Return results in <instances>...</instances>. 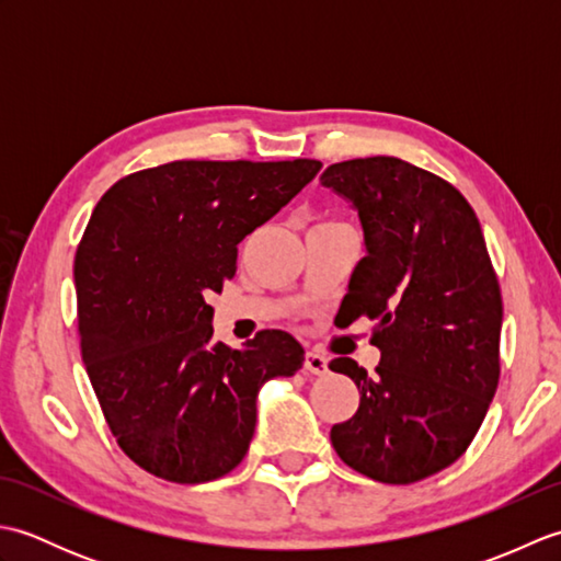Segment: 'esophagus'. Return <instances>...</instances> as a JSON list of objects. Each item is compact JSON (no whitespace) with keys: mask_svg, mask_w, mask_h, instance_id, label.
<instances>
[{"mask_svg":"<svg viewBox=\"0 0 561 561\" xmlns=\"http://www.w3.org/2000/svg\"><path fill=\"white\" fill-rule=\"evenodd\" d=\"M304 368H306V374H311V376H325L328 374V356L320 354L318 350H311L306 354Z\"/></svg>","mask_w":561,"mask_h":561,"instance_id":"obj_1","label":"esophagus"}]
</instances>
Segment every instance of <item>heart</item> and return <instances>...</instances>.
<instances>
[{
	"mask_svg": "<svg viewBox=\"0 0 561 561\" xmlns=\"http://www.w3.org/2000/svg\"><path fill=\"white\" fill-rule=\"evenodd\" d=\"M323 224H325V221H323Z\"/></svg>",
	"mask_w": 561,
	"mask_h": 561,
	"instance_id": "obj_1",
	"label": "heart"
}]
</instances>
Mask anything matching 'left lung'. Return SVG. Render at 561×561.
Instances as JSON below:
<instances>
[{"mask_svg": "<svg viewBox=\"0 0 561 561\" xmlns=\"http://www.w3.org/2000/svg\"><path fill=\"white\" fill-rule=\"evenodd\" d=\"M320 183L352 199L368 255L342 308L376 320V374L340 356L330 368L362 392L330 440L352 470L412 484L456 462L499 386L502 289L478 214L444 178L396 159L332 163Z\"/></svg>", "mask_w": 561, "mask_h": 561, "instance_id": "obj_1", "label": "left lung"}]
</instances>
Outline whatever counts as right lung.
<instances>
[{
  "label": "right lung",
  "mask_w": 561,
  "mask_h": 561,
  "mask_svg": "<svg viewBox=\"0 0 561 561\" xmlns=\"http://www.w3.org/2000/svg\"><path fill=\"white\" fill-rule=\"evenodd\" d=\"M323 163L171 161L121 178L75 257L81 359L105 422L141 470L178 484L224 478L255 434V398L294 376L304 347L260 330L243 350L211 342V306L238 243Z\"/></svg>",
  "instance_id": "add662e5"
}]
</instances>
